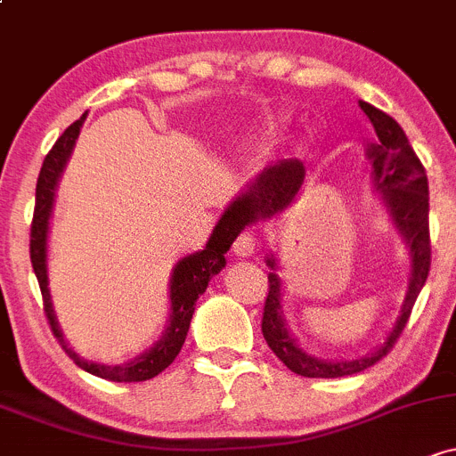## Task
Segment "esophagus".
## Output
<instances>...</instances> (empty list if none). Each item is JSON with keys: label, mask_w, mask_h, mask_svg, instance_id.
Masks as SVG:
<instances>
[{"label": "esophagus", "mask_w": 456, "mask_h": 456, "mask_svg": "<svg viewBox=\"0 0 456 456\" xmlns=\"http://www.w3.org/2000/svg\"><path fill=\"white\" fill-rule=\"evenodd\" d=\"M254 249H256V239L249 232L239 234L237 241L232 243V254L237 258H249L254 254Z\"/></svg>", "instance_id": "obj_1"}]
</instances>
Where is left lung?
I'll use <instances>...</instances> for the list:
<instances>
[{"label": "left lung", "mask_w": 456, "mask_h": 456, "mask_svg": "<svg viewBox=\"0 0 456 456\" xmlns=\"http://www.w3.org/2000/svg\"><path fill=\"white\" fill-rule=\"evenodd\" d=\"M359 106L374 128V141H367L365 145V156L371 165V187L383 204L389 224L403 237L406 252H409V287H406L398 320L387 332L383 344L356 359H322V356L306 352L289 328L285 287H282V278L278 276V258L276 254L269 252L265 263L272 272L267 276L269 293L265 311H263V337L273 354L289 370L296 371L297 376H306V379H341V376L359 374L367 367L379 363L403 332L430 269L426 171L398 121L367 102H359ZM305 175L306 169L300 160H281L276 165H269L261 174H256V178L228 204L224 213L239 228L267 222V219L285 213L296 202L302 184H305Z\"/></svg>", "instance_id": "8db88e82"}]
</instances>
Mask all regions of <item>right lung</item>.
Wrapping results in <instances>:
<instances>
[{
    "label": "right lung",
    "instance_id": "obj_1",
    "mask_svg": "<svg viewBox=\"0 0 456 456\" xmlns=\"http://www.w3.org/2000/svg\"><path fill=\"white\" fill-rule=\"evenodd\" d=\"M86 119V112L61 134V139L53 143L50 154L43 160L41 174L37 180V207H34L32 219V232H30V258L34 273H37L38 287H41L43 302H45V313L50 326L56 335L58 344L62 350L73 359V363L89 371L93 376L112 380V383H141V380H150L159 376L165 367L174 363L178 356L180 347L187 339L191 317H193L195 302L198 297L207 291L210 278L217 276L224 267H226V256L234 239L239 237L243 228L230 222L226 213L219 217L217 226L213 228V234L208 237L207 246L198 252L187 254L180 258L171 269L169 278V320L167 328L160 335V339L154 346L141 352L139 356L121 365H106V363H93V361L82 359L76 350L69 346V341L62 335L61 324L56 320V311H53L52 293H50V278H47V239H50V219L53 210V198H56L58 183H61L62 171L67 167L73 145H76L77 134H80L82 124Z\"/></svg>",
    "mask_w": 456,
    "mask_h": 456
}]
</instances>
